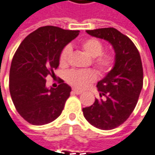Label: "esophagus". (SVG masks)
Masks as SVG:
<instances>
[{
  "mask_svg": "<svg viewBox=\"0 0 155 155\" xmlns=\"http://www.w3.org/2000/svg\"><path fill=\"white\" fill-rule=\"evenodd\" d=\"M72 92H73L74 94H81L82 93L81 91L77 90V89H73V90H72Z\"/></svg>",
  "mask_w": 155,
  "mask_h": 155,
  "instance_id": "esophagus-1",
  "label": "esophagus"
}]
</instances>
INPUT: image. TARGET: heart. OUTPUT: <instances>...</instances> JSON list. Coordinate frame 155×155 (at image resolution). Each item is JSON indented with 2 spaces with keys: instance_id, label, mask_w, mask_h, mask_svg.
Listing matches in <instances>:
<instances>
[{
  "instance_id": "1",
  "label": "heart",
  "mask_w": 155,
  "mask_h": 155,
  "mask_svg": "<svg viewBox=\"0 0 155 155\" xmlns=\"http://www.w3.org/2000/svg\"><path fill=\"white\" fill-rule=\"evenodd\" d=\"M81 48L87 54L92 57V65L100 74H106L114 67L116 61L114 53L111 51H103L104 45L97 38L86 39L81 43ZM71 48L69 46H66L59 56V63L61 67L65 68L68 66ZM96 79L97 74L92 69L71 70L66 74L67 82L78 89L87 88L89 85L94 83Z\"/></svg>"
}]
</instances>
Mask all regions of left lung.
Segmentation results:
<instances>
[{"instance_id": "obj_1", "label": "left lung", "mask_w": 155, "mask_h": 155, "mask_svg": "<svg viewBox=\"0 0 155 155\" xmlns=\"http://www.w3.org/2000/svg\"><path fill=\"white\" fill-rule=\"evenodd\" d=\"M92 36L110 42L115 51L114 68L97 84L100 96L82 109L92 126L110 130L124 123L138 102L143 86V68L137 48L129 38L114 28L87 30Z\"/></svg>"}]
</instances>
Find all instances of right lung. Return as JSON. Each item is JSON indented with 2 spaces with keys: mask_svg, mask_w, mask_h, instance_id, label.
<instances>
[{
  "mask_svg": "<svg viewBox=\"0 0 155 155\" xmlns=\"http://www.w3.org/2000/svg\"><path fill=\"white\" fill-rule=\"evenodd\" d=\"M54 26L41 27L20 44L9 72L10 95L19 114L32 125L56 120L69 97L71 87L60 80L56 88L46 87V77L54 76L64 47L79 35Z\"/></svg>",
  "mask_w": 155,
  "mask_h": 155,
  "instance_id": "right-lung-1",
  "label": "right lung"
}]
</instances>
